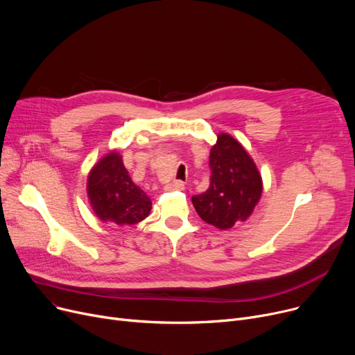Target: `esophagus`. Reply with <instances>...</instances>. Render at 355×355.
<instances>
[{"instance_id":"34e87169","label":"esophagus","mask_w":355,"mask_h":355,"mask_svg":"<svg viewBox=\"0 0 355 355\" xmlns=\"http://www.w3.org/2000/svg\"><path fill=\"white\" fill-rule=\"evenodd\" d=\"M168 191H183L184 189V183L182 180H172L168 186H166Z\"/></svg>"}]
</instances>
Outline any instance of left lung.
Masks as SVG:
<instances>
[{
	"label": "left lung",
	"mask_w": 355,
	"mask_h": 355,
	"mask_svg": "<svg viewBox=\"0 0 355 355\" xmlns=\"http://www.w3.org/2000/svg\"><path fill=\"white\" fill-rule=\"evenodd\" d=\"M209 166V187L192 196V203L206 223L226 231L252 215L262 195V176L243 146L227 133L218 135Z\"/></svg>",
	"instance_id": "left-lung-1"
}]
</instances>
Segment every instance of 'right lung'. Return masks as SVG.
<instances>
[{
    "instance_id": "right-lung-1",
    "label": "right lung",
    "mask_w": 355,
    "mask_h": 355,
    "mask_svg": "<svg viewBox=\"0 0 355 355\" xmlns=\"http://www.w3.org/2000/svg\"><path fill=\"white\" fill-rule=\"evenodd\" d=\"M87 196L96 216L117 226L136 225L152 209L150 198L135 184L117 150L103 156L89 172Z\"/></svg>"
}]
</instances>
